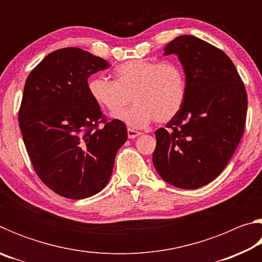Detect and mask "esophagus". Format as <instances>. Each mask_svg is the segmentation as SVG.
Wrapping results in <instances>:
<instances>
[{
    "mask_svg": "<svg viewBox=\"0 0 262 262\" xmlns=\"http://www.w3.org/2000/svg\"><path fill=\"white\" fill-rule=\"evenodd\" d=\"M128 137H129V139H135V137H137V136H140L141 135V133L140 132H137V130H134V129H132V128H128Z\"/></svg>",
    "mask_w": 262,
    "mask_h": 262,
    "instance_id": "esophagus-1",
    "label": "esophagus"
}]
</instances>
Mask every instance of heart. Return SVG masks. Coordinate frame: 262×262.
<instances>
[{
	"label": "heart",
	"mask_w": 262,
	"mask_h": 262,
	"mask_svg": "<svg viewBox=\"0 0 262 262\" xmlns=\"http://www.w3.org/2000/svg\"><path fill=\"white\" fill-rule=\"evenodd\" d=\"M115 82L101 75L91 77L88 91L100 107L118 114L130 102L136 105L118 118L128 126L142 128L154 119L170 121L179 112L186 97V76L174 61H127L114 70Z\"/></svg>",
	"instance_id": "b5f03b06"
}]
</instances>
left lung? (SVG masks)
Returning <instances> with one entry per match:
<instances>
[{"mask_svg":"<svg viewBox=\"0 0 262 262\" xmlns=\"http://www.w3.org/2000/svg\"><path fill=\"white\" fill-rule=\"evenodd\" d=\"M170 54L178 55L187 89L179 112L155 132L152 163L166 183L195 189L231 159L245 128L247 95L233 62L209 42L180 35L164 48Z\"/></svg>","mask_w":262,"mask_h":262,"instance_id":"1","label":"left lung"}]
</instances>
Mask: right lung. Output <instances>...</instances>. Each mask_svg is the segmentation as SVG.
Instances as JSON below:
<instances>
[{
    "label": "right lung",
    "mask_w": 262,
    "mask_h": 262,
    "mask_svg": "<svg viewBox=\"0 0 262 262\" xmlns=\"http://www.w3.org/2000/svg\"><path fill=\"white\" fill-rule=\"evenodd\" d=\"M110 66L81 48H61L25 82L18 113L25 148L40 180L63 198L81 200L99 193L127 140L125 123L106 121L88 91V78Z\"/></svg>",
    "instance_id": "obj_1"
}]
</instances>
